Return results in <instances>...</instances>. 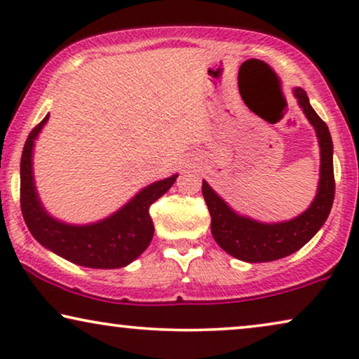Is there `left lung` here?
Wrapping results in <instances>:
<instances>
[{
  "label": "left lung",
  "instance_id": "8db88e82",
  "mask_svg": "<svg viewBox=\"0 0 359 359\" xmlns=\"http://www.w3.org/2000/svg\"><path fill=\"white\" fill-rule=\"evenodd\" d=\"M299 106L317 132L320 145V180L316 199L299 217L279 224H262L233 212L224 199L203 181V196L210 214V230L219 247L233 258L248 263H264L289 257L301 250L325 222L335 198L333 144L330 132L309 102L302 88L294 90Z\"/></svg>",
  "mask_w": 359,
  "mask_h": 359
}]
</instances>
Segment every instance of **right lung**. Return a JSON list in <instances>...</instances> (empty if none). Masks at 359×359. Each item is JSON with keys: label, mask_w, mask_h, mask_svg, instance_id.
I'll return each instance as SVG.
<instances>
[{"label": "right lung", "mask_w": 359, "mask_h": 359, "mask_svg": "<svg viewBox=\"0 0 359 359\" xmlns=\"http://www.w3.org/2000/svg\"><path fill=\"white\" fill-rule=\"evenodd\" d=\"M47 119L48 114L31 130L21 156V210L27 229L39 243L80 266L97 269L127 266L150 245L155 230L150 205L173 186L178 175L147 186L124 208L96 224L58 222L42 208L32 176L34 140Z\"/></svg>", "instance_id": "right-lung-1"}]
</instances>
